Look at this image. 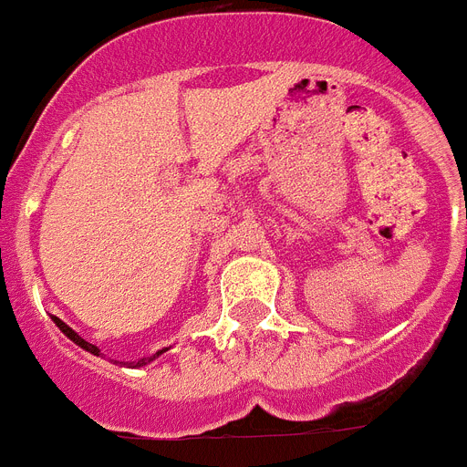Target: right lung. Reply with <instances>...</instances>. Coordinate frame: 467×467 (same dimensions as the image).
<instances>
[{
	"label": "right lung",
	"instance_id": "1",
	"mask_svg": "<svg viewBox=\"0 0 467 467\" xmlns=\"http://www.w3.org/2000/svg\"><path fill=\"white\" fill-rule=\"evenodd\" d=\"M54 324L58 326V330H61L63 336H66V337H70V340H73L75 345H78V348H82V349H85V352L94 354V357H99V354H101V349H99L97 345H91V342H87L85 337H79L78 333H75V330L70 328V326H67V324H63V321H61V318H58V317H54ZM162 352H167V348H165V349H161V352L150 354V357L137 358V361H119V366H130V368H141V366H149L150 361H153V358H158V357H161ZM101 357H103V354H101ZM115 364H118V361H115Z\"/></svg>",
	"mask_w": 467,
	"mask_h": 467
}]
</instances>
